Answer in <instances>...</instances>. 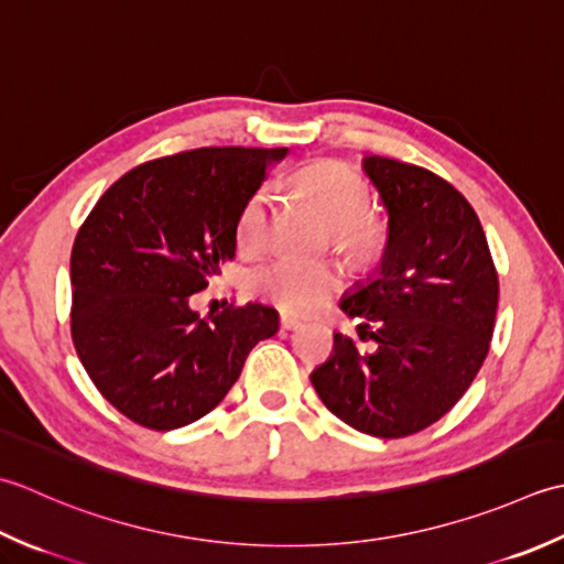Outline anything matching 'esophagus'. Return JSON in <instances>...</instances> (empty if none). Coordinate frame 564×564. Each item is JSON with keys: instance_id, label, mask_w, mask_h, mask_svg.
<instances>
[{"instance_id": "obj_1", "label": "esophagus", "mask_w": 564, "mask_h": 564, "mask_svg": "<svg viewBox=\"0 0 564 564\" xmlns=\"http://www.w3.org/2000/svg\"><path fill=\"white\" fill-rule=\"evenodd\" d=\"M280 326H282L284 330H294V328L302 326V318H296V316H292V314H282V316H280Z\"/></svg>"}]
</instances>
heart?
Masks as SVG:
<instances>
[{
  "label": "heart",
  "mask_w": 564,
  "mask_h": 564,
  "mask_svg": "<svg viewBox=\"0 0 564 564\" xmlns=\"http://www.w3.org/2000/svg\"><path fill=\"white\" fill-rule=\"evenodd\" d=\"M299 185L312 197L328 221L336 226V240L355 258H370L379 248V226L367 216L372 189L358 170L338 160H324L299 175ZM272 194L260 187L243 204L236 218V246L246 256H258L270 243ZM252 292L282 312L312 314L326 306L343 286V270L336 262H306L296 258H274L252 272Z\"/></svg>",
  "instance_id": "1"
}]
</instances>
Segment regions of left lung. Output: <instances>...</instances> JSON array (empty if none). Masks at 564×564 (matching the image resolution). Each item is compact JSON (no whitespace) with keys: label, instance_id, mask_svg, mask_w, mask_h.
<instances>
[{"label":"left lung","instance_id":"obj_1","mask_svg":"<svg viewBox=\"0 0 564 564\" xmlns=\"http://www.w3.org/2000/svg\"><path fill=\"white\" fill-rule=\"evenodd\" d=\"M389 212L377 278L340 308L377 343L336 333L312 384L330 413L377 438H404L451 411L485 362L499 274L469 202L435 172L370 155L362 163Z\"/></svg>","mask_w":564,"mask_h":564}]
</instances>
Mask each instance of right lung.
<instances>
[{
  "label": "right lung",
  "instance_id": "1",
  "mask_svg": "<svg viewBox=\"0 0 564 564\" xmlns=\"http://www.w3.org/2000/svg\"><path fill=\"white\" fill-rule=\"evenodd\" d=\"M286 148H194L126 172L79 226L70 333L109 404L172 431L221 404L248 352L278 333L270 306L199 316L189 296L236 256V218Z\"/></svg>",
  "mask_w": 564,
  "mask_h": 564
}]
</instances>
